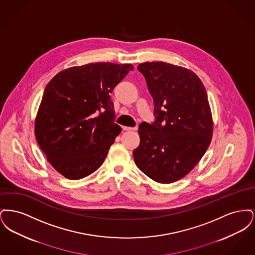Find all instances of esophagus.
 Segmentation results:
<instances>
[{"label":"esophagus","mask_w":255,"mask_h":255,"mask_svg":"<svg viewBox=\"0 0 255 255\" xmlns=\"http://www.w3.org/2000/svg\"><path fill=\"white\" fill-rule=\"evenodd\" d=\"M124 131H135L136 127H127V126H123L122 127Z\"/></svg>","instance_id":"1"}]
</instances>
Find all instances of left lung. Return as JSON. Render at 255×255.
I'll return each mask as SVG.
<instances>
[{
  "mask_svg": "<svg viewBox=\"0 0 255 255\" xmlns=\"http://www.w3.org/2000/svg\"><path fill=\"white\" fill-rule=\"evenodd\" d=\"M137 70L153 97L156 121L139 125L134 162L155 182H176L194 168L211 141L205 86L192 71L161 61L139 64Z\"/></svg>",
  "mask_w": 255,
  "mask_h": 255,
  "instance_id": "8db88e82",
  "label": "left lung"
}]
</instances>
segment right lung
I'll list each match as a JSON object with an SVG mask.
<instances>
[{"label":"right lung","instance_id":"1","mask_svg":"<svg viewBox=\"0 0 255 255\" xmlns=\"http://www.w3.org/2000/svg\"><path fill=\"white\" fill-rule=\"evenodd\" d=\"M132 64L91 63L57 73L46 87L35 120L37 142L52 167L79 180L104 162L122 132L111 94Z\"/></svg>","mask_w":255,"mask_h":255}]
</instances>
